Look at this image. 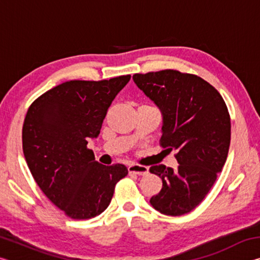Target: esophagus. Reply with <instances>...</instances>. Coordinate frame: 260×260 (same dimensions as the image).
Returning <instances> with one entry per match:
<instances>
[{"instance_id":"obj_1","label":"esophagus","mask_w":260,"mask_h":260,"mask_svg":"<svg viewBox=\"0 0 260 260\" xmlns=\"http://www.w3.org/2000/svg\"><path fill=\"white\" fill-rule=\"evenodd\" d=\"M148 167L147 166H142V165H138V164H131L128 166V172L129 173H134L136 175H146L148 174Z\"/></svg>"}]
</instances>
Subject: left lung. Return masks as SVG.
Instances as JSON below:
<instances>
[{
    "mask_svg": "<svg viewBox=\"0 0 260 260\" xmlns=\"http://www.w3.org/2000/svg\"><path fill=\"white\" fill-rule=\"evenodd\" d=\"M133 80L159 108L160 146L177 150L179 162L175 170L162 164L150 167L162 181L150 204L162 214H186L205 199L226 162L231 144L226 103L204 79L177 70L136 73Z\"/></svg>",
    "mask_w": 260,
    "mask_h": 260,
    "instance_id": "8db88e82",
    "label": "left lung"
}]
</instances>
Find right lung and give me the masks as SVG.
<instances>
[{"label": "right lung", "mask_w": 260, "mask_h": 260, "mask_svg": "<svg viewBox=\"0 0 260 260\" xmlns=\"http://www.w3.org/2000/svg\"><path fill=\"white\" fill-rule=\"evenodd\" d=\"M131 76L71 80L30 104L23 126V151L35 182L68 217L94 218L108 208L114 187L128 170L105 166L87 148L98 138L108 109Z\"/></svg>", "instance_id": "1"}]
</instances>
